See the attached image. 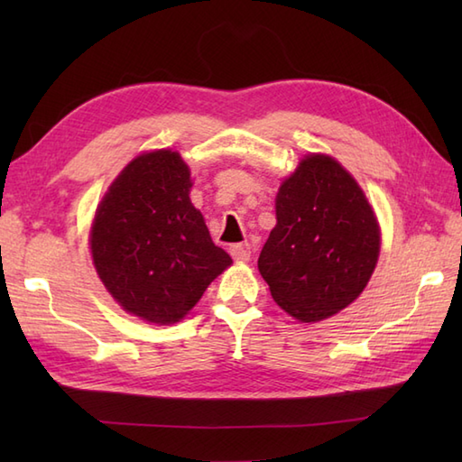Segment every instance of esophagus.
Listing matches in <instances>:
<instances>
[{
	"instance_id": "esophagus-1",
	"label": "esophagus",
	"mask_w": 462,
	"mask_h": 462,
	"mask_svg": "<svg viewBox=\"0 0 462 462\" xmlns=\"http://www.w3.org/2000/svg\"><path fill=\"white\" fill-rule=\"evenodd\" d=\"M230 254L236 262H248L250 260L248 244H234V246L230 248Z\"/></svg>"
}]
</instances>
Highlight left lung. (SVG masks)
I'll use <instances>...</instances> for the list:
<instances>
[{
  "label": "left lung",
  "instance_id": "obj_1",
  "mask_svg": "<svg viewBox=\"0 0 462 462\" xmlns=\"http://www.w3.org/2000/svg\"><path fill=\"white\" fill-rule=\"evenodd\" d=\"M276 228L258 258L273 301L303 323L347 308L379 258V224L356 179L328 154H308L276 196Z\"/></svg>",
  "mask_w": 462,
  "mask_h": 462
}]
</instances>
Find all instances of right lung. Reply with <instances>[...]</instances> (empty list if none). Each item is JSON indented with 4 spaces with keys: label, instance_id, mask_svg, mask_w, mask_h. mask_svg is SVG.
Instances as JSON below:
<instances>
[{
    "label": "right lung",
    "instance_id": "1",
    "mask_svg": "<svg viewBox=\"0 0 462 462\" xmlns=\"http://www.w3.org/2000/svg\"><path fill=\"white\" fill-rule=\"evenodd\" d=\"M190 169L174 151L139 154L97 206L95 270L119 306L149 323L180 321L232 258L190 202Z\"/></svg>",
    "mask_w": 462,
    "mask_h": 462
}]
</instances>
